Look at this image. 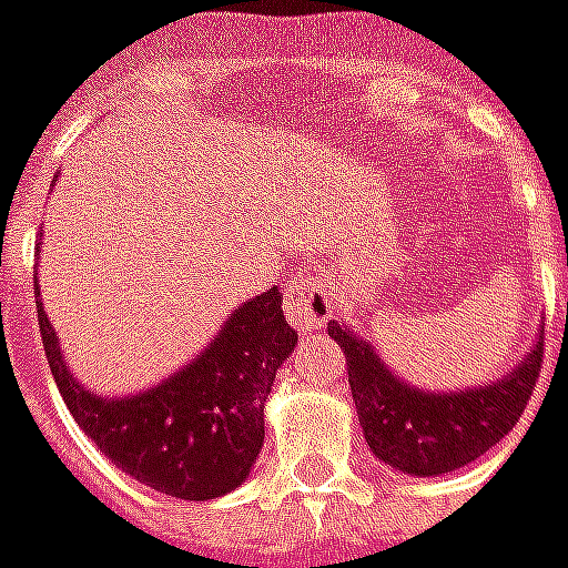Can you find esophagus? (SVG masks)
<instances>
[{"label":"esophagus","mask_w":568,"mask_h":568,"mask_svg":"<svg viewBox=\"0 0 568 568\" xmlns=\"http://www.w3.org/2000/svg\"><path fill=\"white\" fill-rule=\"evenodd\" d=\"M284 310H287V318L300 331L325 328V322L331 318V310H334L328 284L315 275H300L287 287Z\"/></svg>","instance_id":"esophagus-1"}]
</instances>
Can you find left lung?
Wrapping results in <instances>:
<instances>
[{"instance_id": "left-lung-1", "label": "left lung", "mask_w": 568, "mask_h": 568, "mask_svg": "<svg viewBox=\"0 0 568 568\" xmlns=\"http://www.w3.org/2000/svg\"><path fill=\"white\" fill-rule=\"evenodd\" d=\"M346 356L349 390L372 453L409 475H440L469 466L513 432L541 375L544 337L506 378L456 394H425L390 375L372 344L331 322Z\"/></svg>"}]
</instances>
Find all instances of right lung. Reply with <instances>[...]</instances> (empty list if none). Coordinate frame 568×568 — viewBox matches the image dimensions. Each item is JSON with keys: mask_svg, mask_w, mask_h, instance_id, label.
Masks as SVG:
<instances>
[{"mask_svg": "<svg viewBox=\"0 0 568 568\" xmlns=\"http://www.w3.org/2000/svg\"><path fill=\"white\" fill-rule=\"evenodd\" d=\"M281 303L272 287L237 306L196 363L121 399L90 394L68 372L43 303L37 318L52 378L83 435L140 485L181 500H212L237 488L262 450V406L296 344Z\"/></svg>", "mask_w": 568, "mask_h": 568, "instance_id": "add662e5", "label": "right lung"}]
</instances>
